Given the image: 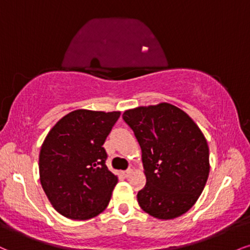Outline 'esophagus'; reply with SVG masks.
<instances>
[{
    "mask_svg": "<svg viewBox=\"0 0 250 250\" xmlns=\"http://www.w3.org/2000/svg\"><path fill=\"white\" fill-rule=\"evenodd\" d=\"M131 173H133V169H128V170L125 171V177H129Z\"/></svg>",
    "mask_w": 250,
    "mask_h": 250,
    "instance_id": "1",
    "label": "esophagus"
}]
</instances>
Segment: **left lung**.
Listing matches in <instances>:
<instances>
[{
    "label": "left lung",
    "instance_id": "left-lung-1",
    "mask_svg": "<svg viewBox=\"0 0 250 250\" xmlns=\"http://www.w3.org/2000/svg\"><path fill=\"white\" fill-rule=\"evenodd\" d=\"M142 150L146 184L137 193L138 205L156 219L170 220L194 205L209 173L207 141L195 122L173 104L125 110Z\"/></svg>",
    "mask_w": 250,
    "mask_h": 250
}]
</instances>
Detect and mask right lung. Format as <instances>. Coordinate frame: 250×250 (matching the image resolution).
I'll list each match as a JSON object with an SVG mask.
<instances>
[{
	"instance_id": "right-lung-1",
	"label": "right lung",
	"mask_w": 250,
	"mask_h": 250,
	"mask_svg": "<svg viewBox=\"0 0 250 250\" xmlns=\"http://www.w3.org/2000/svg\"><path fill=\"white\" fill-rule=\"evenodd\" d=\"M120 112L78 109L53 125L39 152V178L51 205L72 220L106 209L117 177L106 167L102 146Z\"/></svg>"
}]
</instances>
